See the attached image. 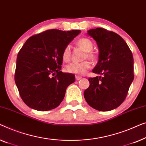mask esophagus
Here are the masks:
<instances>
[{"instance_id":"34e87169","label":"esophagus","mask_w":146,"mask_h":146,"mask_svg":"<svg viewBox=\"0 0 146 146\" xmlns=\"http://www.w3.org/2000/svg\"><path fill=\"white\" fill-rule=\"evenodd\" d=\"M75 78H76V80H77V81H79V80H81L82 79L81 77H80V76H77V75H76Z\"/></svg>"}]
</instances>
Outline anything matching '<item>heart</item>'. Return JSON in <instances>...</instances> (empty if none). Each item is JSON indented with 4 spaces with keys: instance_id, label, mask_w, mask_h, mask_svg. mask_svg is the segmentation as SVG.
Instances as JSON below:
<instances>
[{
    "instance_id": "1",
    "label": "heart",
    "mask_w": 146,
    "mask_h": 146,
    "mask_svg": "<svg viewBox=\"0 0 146 146\" xmlns=\"http://www.w3.org/2000/svg\"><path fill=\"white\" fill-rule=\"evenodd\" d=\"M77 44L87 53V57L91 60H95L96 56L91 51L93 49V44L89 39L83 38L77 41ZM71 57L70 46H67L62 53V59L64 61H68ZM91 67V63L89 61H84L80 63L73 62L67 65L66 70L67 72L75 74V75H83Z\"/></svg>"
}]
</instances>
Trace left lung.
I'll use <instances>...</instances> for the list:
<instances>
[{
    "mask_svg": "<svg viewBox=\"0 0 146 146\" xmlns=\"http://www.w3.org/2000/svg\"><path fill=\"white\" fill-rule=\"evenodd\" d=\"M87 34L96 41L99 51L93 72L101 76L89 78L84 97L94 109L109 111L122 103L134 80L133 55L126 42L116 33L97 28L88 30Z\"/></svg>",
    "mask_w": 146,
    "mask_h": 146,
    "instance_id": "left-lung-1",
    "label": "left lung"
}]
</instances>
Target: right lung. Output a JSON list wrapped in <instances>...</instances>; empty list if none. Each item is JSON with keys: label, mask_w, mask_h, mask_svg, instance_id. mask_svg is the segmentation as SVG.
<instances>
[{"label": "right lung", "mask_w": 146, "mask_h": 146, "mask_svg": "<svg viewBox=\"0 0 146 146\" xmlns=\"http://www.w3.org/2000/svg\"><path fill=\"white\" fill-rule=\"evenodd\" d=\"M81 30H49L28 38L18 53L14 80L26 105L39 111L58 106L73 74L61 72L64 48Z\"/></svg>", "instance_id": "right-lung-1"}]
</instances>
